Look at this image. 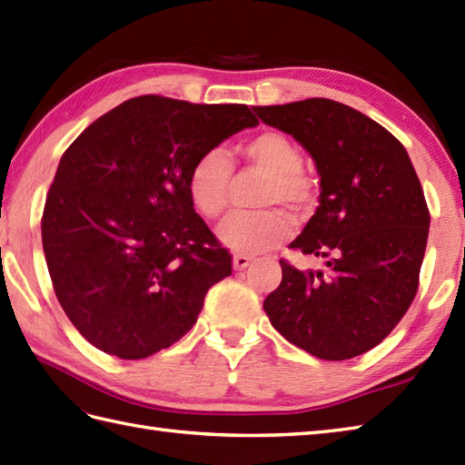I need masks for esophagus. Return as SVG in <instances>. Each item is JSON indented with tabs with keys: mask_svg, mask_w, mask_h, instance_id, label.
I'll return each mask as SVG.
<instances>
[{
	"mask_svg": "<svg viewBox=\"0 0 465 465\" xmlns=\"http://www.w3.org/2000/svg\"><path fill=\"white\" fill-rule=\"evenodd\" d=\"M252 263V257H247L243 253H235L233 255V269L235 272H243V269Z\"/></svg>",
	"mask_w": 465,
	"mask_h": 465,
	"instance_id": "1",
	"label": "esophagus"
}]
</instances>
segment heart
Returning a JSON list of instances; mask_svg holds the SVG:
<instances>
[{"mask_svg": "<svg viewBox=\"0 0 465 465\" xmlns=\"http://www.w3.org/2000/svg\"><path fill=\"white\" fill-rule=\"evenodd\" d=\"M240 156L247 166L267 176L257 198L259 206L282 203L293 212H305L315 203L317 182L301 168L303 154L287 134L277 131L259 133L240 146ZM230 178L232 162L220 148L208 150L193 162L188 174V196L202 218L218 220L228 210ZM293 230L295 222L289 213L265 208L232 215L218 235L232 250L257 255L283 243Z\"/></svg>", "mask_w": 465, "mask_h": 465, "instance_id": "heart-1", "label": "heart"}]
</instances>
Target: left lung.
Masks as SVG:
<instances>
[{
    "instance_id": "obj_1",
    "label": "left lung",
    "mask_w": 465,
    "mask_h": 465,
    "mask_svg": "<svg viewBox=\"0 0 465 465\" xmlns=\"http://www.w3.org/2000/svg\"><path fill=\"white\" fill-rule=\"evenodd\" d=\"M255 113L315 160L319 208L291 247L327 259L322 272L282 259L263 309L295 347L352 359L382 342L416 297L430 228L422 183L401 140L347 104L305 99Z\"/></svg>"
}]
</instances>
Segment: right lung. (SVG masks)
<instances>
[{"label": "right lung", "instance_id": "obj_1", "mask_svg": "<svg viewBox=\"0 0 465 465\" xmlns=\"http://www.w3.org/2000/svg\"><path fill=\"white\" fill-rule=\"evenodd\" d=\"M245 104L144 94L96 118L61 156L41 237L64 315L93 347L138 361L180 341L232 255L188 196L203 153L255 126Z\"/></svg>", "mask_w": 465, "mask_h": 465}]
</instances>
